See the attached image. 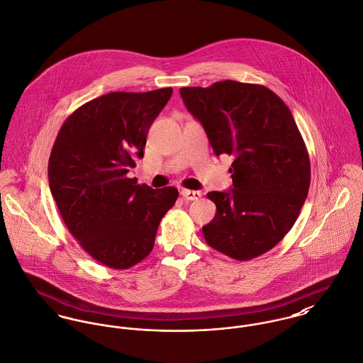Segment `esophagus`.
<instances>
[{
	"mask_svg": "<svg viewBox=\"0 0 363 363\" xmlns=\"http://www.w3.org/2000/svg\"><path fill=\"white\" fill-rule=\"evenodd\" d=\"M180 194H182V197L184 198V199H187V201H196L198 198H201V193H199V191L186 190V189H183V190L180 191Z\"/></svg>",
	"mask_w": 363,
	"mask_h": 363,
	"instance_id": "34e87169",
	"label": "esophagus"
}]
</instances>
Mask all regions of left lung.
<instances>
[{
  "label": "left lung",
  "instance_id": "1",
  "mask_svg": "<svg viewBox=\"0 0 363 363\" xmlns=\"http://www.w3.org/2000/svg\"><path fill=\"white\" fill-rule=\"evenodd\" d=\"M216 157H233V189L206 194L215 218L208 245L237 261L254 259L291 230L308 196L311 162L291 111L261 84L234 80L182 87Z\"/></svg>",
  "mask_w": 363,
  "mask_h": 363
}]
</instances>
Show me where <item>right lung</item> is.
<instances>
[{
    "label": "right lung",
    "instance_id": "right-lung-1",
    "mask_svg": "<svg viewBox=\"0 0 363 363\" xmlns=\"http://www.w3.org/2000/svg\"><path fill=\"white\" fill-rule=\"evenodd\" d=\"M172 93L166 87L91 99L67 116L51 150L48 182L66 228L111 269L148 257L161 219L179 197L174 187L154 190L128 177Z\"/></svg>",
    "mask_w": 363,
    "mask_h": 363
}]
</instances>
